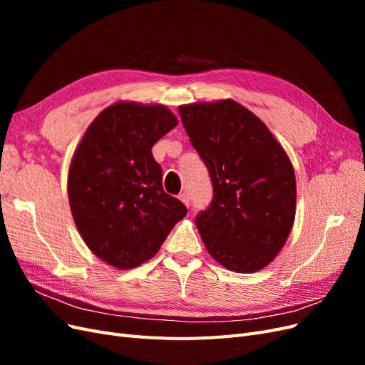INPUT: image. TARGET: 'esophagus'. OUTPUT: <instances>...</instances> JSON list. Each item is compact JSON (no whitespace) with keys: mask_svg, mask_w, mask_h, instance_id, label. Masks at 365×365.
<instances>
[{"mask_svg":"<svg viewBox=\"0 0 365 365\" xmlns=\"http://www.w3.org/2000/svg\"><path fill=\"white\" fill-rule=\"evenodd\" d=\"M180 200L187 205V207H189L190 205V196H189V193H187V192H182V193H180Z\"/></svg>","mask_w":365,"mask_h":365,"instance_id":"esophagus-1","label":"esophagus"}]
</instances>
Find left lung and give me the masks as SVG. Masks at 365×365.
Listing matches in <instances>:
<instances>
[{
	"label": "left lung",
	"instance_id": "obj_1",
	"mask_svg": "<svg viewBox=\"0 0 365 365\" xmlns=\"http://www.w3.org/2000/svg\"><path fill=\"white\" fill-rule=\"evenodd\" d=\"M178 113L213 185L212 202L195 217L207 251L231 271L262 269L294 222L288 155L263 121L235 101L184 105Z\"/></svg>",
	"mask_w": 365,
	"mask_h": 365
}]
</instances>
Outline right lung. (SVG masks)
Masks as SVG:
<instances>
[{
    "label": "right lung",
    "mask_w": 365,
    "mask_h": 365,
    "mask_svg": "<svg viewBox=\"0 0 365 365\" xmlns=\"http://www.w3.org/2000/svg\"><path fill=\"white\" fill-rule=\"evenodd\" d=\"M178 123L163 105L115 103L97 115L68 173L74 222L97 257L120 269L158 252L185 205L163 189L152 146Z\"/></svg>",
    "instance_id": "add662e5"
}]
</instances>
